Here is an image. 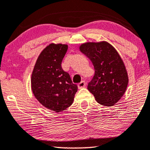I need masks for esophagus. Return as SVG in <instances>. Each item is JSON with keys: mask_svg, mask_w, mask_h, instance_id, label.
Returning <instances> with one entry per match:
<instances>
[{"mask_svg": "<svg viewBox=\"0 0 150 150\" xmlns=\"http://www.w3.org/2000/svg\"><path fill=\"white\" fill-rule=\"evenodd\" d=\"M86 86V83L85 82V81H81L80 83H79L78 84H77V86H78V88H82L85 87Z\"/></svg>", "mask_w": 150, "mask_h": 150, "instance_id": "esophagus-1", "label": "esophagus"}]
</instances>
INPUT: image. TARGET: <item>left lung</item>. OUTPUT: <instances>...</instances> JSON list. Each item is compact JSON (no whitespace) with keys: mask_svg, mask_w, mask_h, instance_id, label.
<instances>
[{"mask_svg":"<svg viewBox=\"0 0 150 150\" xmlns=\"http://www.w3.org/2000/svg\"><path fill=\"white\" fill-rule=\"evenodd\" d=\"M79 49L90 59L95 69V75L88 84V90L99 104L115 105L124 95L129 80L119 53L105 41L83 43Z\"/></svg>","mask_w":150,"mask_h":150,"instance_id":"left-lung-1","label":"left lung"}]
</instances>
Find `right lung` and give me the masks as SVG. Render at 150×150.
I'll return each mask as SVG.
<instances>
[{"mask_svg":"<svg viewBox=\"0 0 150 150\" xmlns=\"http://www.w3.org/2000/svg\"><path fill=\"white\" fill-rule=\"evenodd\" d=\"M67 50V45L50 44L39 55L31 74L33 95L44 107L55 112L69 108L77 91V86L61 66Z\"/></svg>","mask_w":150,"mask_h":150,"instance_id":"1","label":"right lung"}]
</instances>
